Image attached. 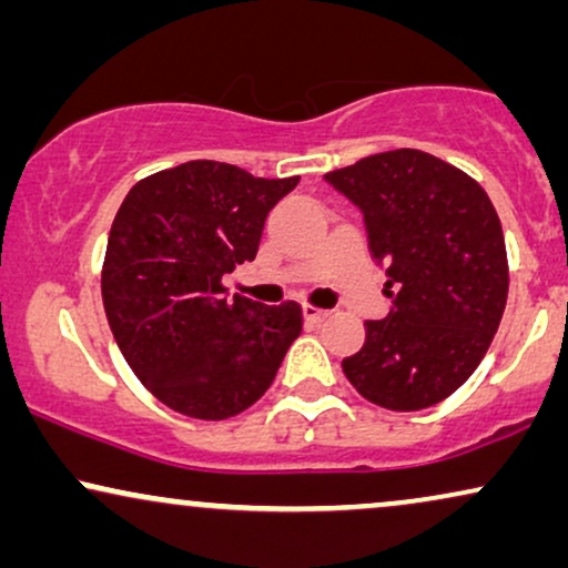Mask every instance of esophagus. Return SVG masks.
Masks as SVG:
<instances>
[{"mask_svg": "<svg viewBox=\"0 0 568 568\" xmlns=\"http://www.w3.org/2000/svg\"><path fill=\"white\" fill-rule=\"evenodd\" d=\"M329 317V312H325V308L314 306V304H306L304 306V320L312 322V325H320V322H325Z\"/></svg>", "mask_w": 568, "mask_h": 568, "instance_id": "1", "label": "esophagus"}]
</instances>
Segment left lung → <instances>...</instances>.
<instances>
[{"label": "left lung", "mask_w": 568, "mask_h": 568, "mask_svg": "<svg viewBox=\"0 0 568 568\" xmlns=\"http://www.w3.org/2000/svg\"><path fill=\"white\" fill-rule=\"evenodd\" d=\"M367 222L387 267L393 312L367 322V343L343 358L348 383L390 412H419L479 367L508 298L504 227L475 178L419 149L372 154L327 172Z\"/></svg>", "instance_id": "8db88e82"}]
</instances>
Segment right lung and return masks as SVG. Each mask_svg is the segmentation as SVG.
Wrapping results in <instances>:
<instances>
[{
    "label": "right lung",
    "instance_id": "obj_1",
    "mask_svg": "<svg viewBox=\"0 0 568 568\" xmlns=\"http://www.w3.org/2000/svg\"><path fill=\"white\" fill-rule=\"evenodd\" d=\"M293 178L193 160L143 178L114 214L102 267L112 335L143 387L172 412L220 422L254 406L301 335L296 301L225 298L222 277L260 251Z\"/></svg>",
    "mask_w": 568,
    "mask_h": 568
}]
</instances>
